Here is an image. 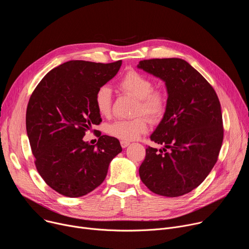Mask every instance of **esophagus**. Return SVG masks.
Instances as JSON below:
<instances>
[{
    "instance_id": "obj_1",
    "label": "esophagus",
    "mask_w": 249,
    "mask_h": 249,
    "mask_svg": "<svg viewBox=\"0 0 249 249\" xmlns=\"http://www.w3.org/2000/svg\"><path fill=\"white\" fill-rule=\"evenodd\" d=\"M120 144H121L122 148H127L130 145V143H129V142H127V141H121Z\"/></svg>"
}]
</instances>
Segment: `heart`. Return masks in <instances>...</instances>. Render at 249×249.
<instances>
[{"mask_svg":"<svg viewBox=\"0 0 249 249\" xmlns=\"http://www.w3.org/2000/svg\"><path fill=\"white\" fill-rule=\"evenodd\" d=\"M118 88L126 94L137 98L135 114L139 115L133 119H120L108 124L105 128L109 136L122 140L133 141L145 134L149 128L147 115L152 121L161 119L167 108V96L160 89H154L153 81L147 76L135 70L126 72L118 82ZM94 105L97 112L108 117L112 110V92L109 87L101 86L94 93Z\"/></svg>","mask_w":249,"mask_h":249,"instance_id":"b5f03b06","label":"heart"}]
</instances>
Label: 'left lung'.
Masks as SVG:
<instances>
[{"instance_id": "left-lung-1", "label": "left lung", "mask_w": 249, "mask_h": 249, "mask_svg": "<svg viewBox=\"0 0 249 249\" xmlns=\"http://www.w3.org/2000/svg\"><path fill=\"white\" fill-rule=\"evenodd\" d=\"M138 68L165 82L168 97L162 120L139 173L154 193L178 197L198 187L216 164L224 140L219 97L207 80L179 58L140 61Z\"/></svg>"}]
</instances>
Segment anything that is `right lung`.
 Segmentation results:
<instances>
[{
  "mask_svg": "<svg viewBox=\"0 0 249 249\" xmlns=\"http://www.w3.org/2000/svg\"><path fill=\"white\" fill-rule=\"evenodd\" d=\"M121 64L66 62L47 73L29 98L25 122L35 166L46 184L64 196L94 190L122 152L113 137L100 134L96 145L83 140L101 122L93 100L96 89L117 74Z\"/></svg>",
  "mask_w": 249,
  "mask_h": 249,
  "instance_id": "add662e5",
  "label": "right lung"
}]
</instances>
